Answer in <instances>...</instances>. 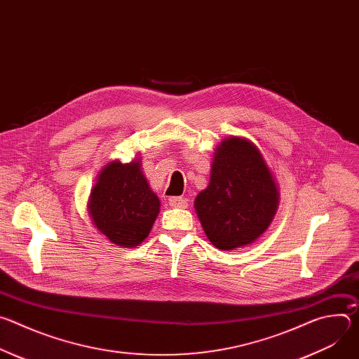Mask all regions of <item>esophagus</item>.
I'll return each instance as SVG.
<instances>
[{"label": "esophagus", "mask_w": 359, "mask_h": 359, "mask_svg": "<svg viewBox=\"0 0 359 359\" xmlns=\"http://www.w3.org/2000/svg\"><path fill=\"white\" fill-rule=\"evenodd\" d=\"M168 203H169V206H172V208H180V209L187 208V201L182 197H169Z\"/></svg>", "instance_id": "1"}]
</instances>
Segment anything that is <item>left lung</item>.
Returning <instances> with one entry per match:
<instances>
[{"mask_svg":"<svg viewBox=\"0 0 359 359\" xmlns=\"http://www.w3.org/2000/svg\"><path fill=\"white\" fill-rule=\"evenodd\" d=\"M278 189L259 147L244 137L224 139L215 151L209 186L194 209L210 243L234 250L254 243L278 208Z\"/></svg>","mask_w":359,"mask_h":359,"instance_id":"1","label":"left lung"}]
</instances>
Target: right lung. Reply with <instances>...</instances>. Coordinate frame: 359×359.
Segmentation results:
<instances>
[{
    "label": "right lung",
    "mask_w": 359,
    "mask_h": 359,
    "mask_svg": "<svg viewBox=\"0 0 359 359\" xmlns=\"http://www.w3.org/2000/svg\"><path fill=\"white\" fill-rule=\"evenodd\" d=\"M161 210V200L140 169V159L118 161L100 170L93 186L88 212L95 227L111 243L135 247L150 233Z\"/></svg>",
    "instance_id": "right-lung-1"
}]
</instances>
